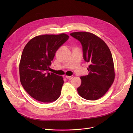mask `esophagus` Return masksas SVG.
<instances>
[{
	"label": "esophagus",
	"instance_id": "34e87169",
	"mask_svg": "<svg viewBox=\"0 0 133 133\" xmlns=\"http://www.w3.org/2000/svg\"><path fill=\"white\" fill-rule=\"evenodd\" d=\"M66 78L68 79V80H71L73 78V75H71V76H66Z\"/></svg>",
	"mask_w": 133,
	"mask_h": 133
}]
</instances>
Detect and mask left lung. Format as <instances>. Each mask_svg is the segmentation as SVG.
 I'll list each match as a JSON object with an SVG mask.
<instances>
[{"instance_id":"1","label":"left lung","mask_w":133,"mask_h":133,"mask_svg":"<svg viewBox=\"0 0 133 133\" xmlns=\"http://www.w3.org/2000/svg\"><path fill=\"white\" fill-rule=\"evenodd\" d=\"M71 36L80 42L83 59L90 63L87 75L81 76V83L77 88L79 95L88 100H96L108 91L114 80L112 55L104 42L95 35L77 32Z\"/></svg>"}]
</instances>
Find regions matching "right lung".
<instances>
[{"label":"right lung","mask_w":133,"mask_h":133,"mask_svg":"<svg viewBox=\"0 0 133 133\" xmlns=\"http://www.w3.org/2000/svg\"><path fill=\"white\" fill-rule=\"evenodd\" d=\"M68 38L64 33L42 35L32 39L25 46L19 64L20 80L33 98L44 103L59 98L64 80L49 69L56 52Z\"/></svg>","instance_id":"obj_1"}]
</instances>
